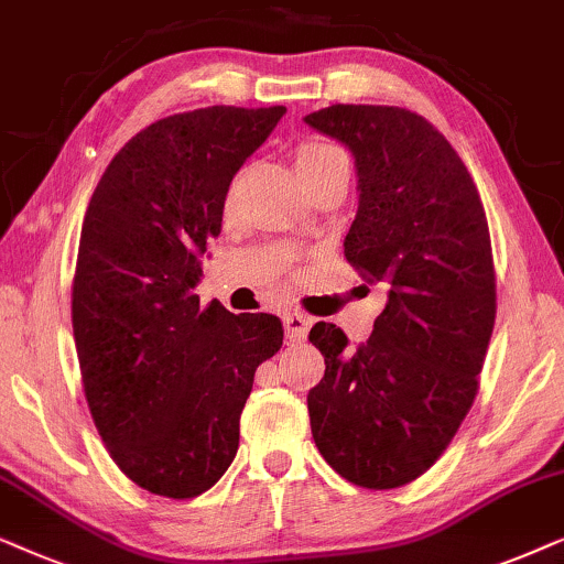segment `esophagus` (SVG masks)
<instances>
[{"mask_svg": "<svg viewBox=\"0 0 564 564\" xmlns=\"http://www.w3.org/2000/svg\"><path fill=\"white\" fill-rule=\"evenodd\" d=\"M283 327H286V337L291 343H302L312 327V317H306L304 312H289L283 317Z\"/></svg>", "mask_w": 564, "mask_h": 564, "instance_id": "1", "label": "esophagus"}]
</instances>
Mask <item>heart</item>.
Instances as JSON below:
<instances>
[{
  "label": "heart",
  "instance_id": "b5f03b06",
  "mask_svg": "<svg viewBox=\"0 0 564 564\" xmlns=\"http://www.w3.org/2000/svg\"><path fill=\"white\" fill-rule=\"evenodd\" d=\"M337 162H345V154L337 147L322 144V141H310V144L299 147L296 160H294L299 177L314 175V172L325 170V167H329V164H337Z\"/></svg>",
  "mask_w": 564,
  "mask_h": 564
}]
</instances>
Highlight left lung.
<instances>
[{
    "mask_svg": "<svg viewBox=\"0 0 564 564\" xmlns=\"http://www.w3.org/2000/svg\"><path fill=\"white\" fill-rule=\"evenodd\" d=\"M304 123L352 154L358 212L345 258L387 289L356 350L340 327H312L325 356L306 397L312 435L348 482L392 490L433 467L475 402L495 325L490 229L459 154L417 112L329 105Z\"/></svg>",
    "mask_w": 564,
    "mask_h": 564,
    "instance_id": "1",
    "label": "left lung"
}]
</instances>
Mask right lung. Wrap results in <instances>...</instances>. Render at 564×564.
I'll return each mask as SVG.
<instances>
[{"mask_svg":"<svg viewBox=\"0 0 564 564\" xmlns=\"http://www.w3.org/2000/svg\"><path fill=\"white\" fill-rule=\"evenodd\" d=\"M286 108L212 105L162 118L112 156L82 224L72 325L112 462L139 487L195 498L239 446L254 369L283 345L273 314L200 310V258L231 177Z\"/></svg>","mask_w":564,"mask_h":564,"instance_id":"right-lung-1","label":"right lung"}]
</instances>
